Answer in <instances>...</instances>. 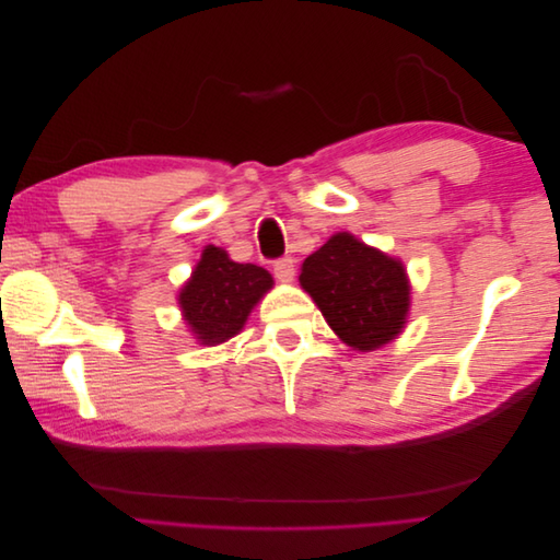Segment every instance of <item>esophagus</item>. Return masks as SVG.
I'll use <instances>...</instances> for the list:
<instances>
[{
    "mask_svg": "<svg viewBox=\"0 0 560 560\" xmlns=\"http://www.w3.org/2000/svg\"><path fill=\"white\" fill-rule=\"evenodd\" d=\"M294 259L292 257H282L273 264V273L280 282H292L294 280Z\"/></svg>",
    "mask_w": 560,
    "mask_h": 560,
    "instance_id": "34e87169",
    "label": "esophagus"
}]
</instances>
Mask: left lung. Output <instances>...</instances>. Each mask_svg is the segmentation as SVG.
Segmentation results:
<instances>
[{
  "label": "left lung",
  "instance_id": "left-lung-1",
  "mask_svg": "<svg viewBox=\"0 0 560 560\" xmlns=\"http://www.w3.org/2000/svg\"><path fill=\"white\" fill-rule=\"evenodd\" d=\"M299 282L334 334L354 350H376L406 325L411 287L401 261L346 231L303 261Z\"/></svg>",
  "mask_w": 560,
  "mask_h": 560
}]
</instances>
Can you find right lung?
Wrapping results in <instances>:
<instances>
[{"instance_id": "add662e5", "label": "right lung", "mask_w": 560, "mask_h": 560, "mask_svg": "<svg viewBox=\"0 0 560 560\" xmlns=\"http://www.w3.org/2000/svg\"><path fill=\"white\" fill-rule=\"evenodd\" d=\"M273 287L266 268L229 259L222 247L208 245L182 287L179 308L202 346H217L238 334L252 308Z\"/></svg>"}]
</instances>
